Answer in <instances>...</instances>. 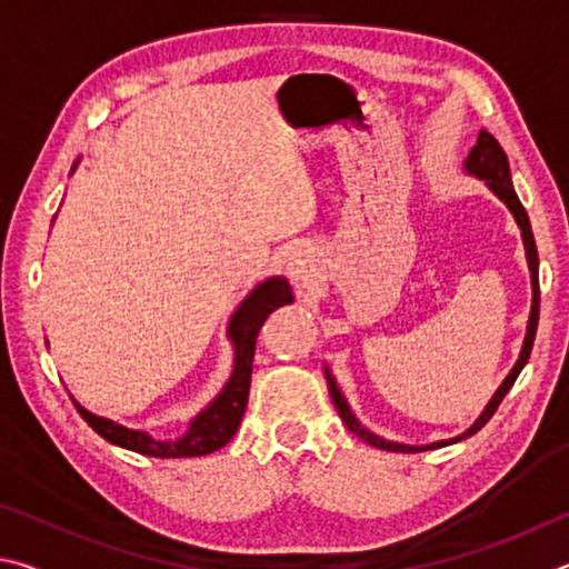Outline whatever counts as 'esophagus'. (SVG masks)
Returning a JSON list of instances; mask_svg holds the SVG:
<instances>
[{"label": "esophagus", "mask_w": 569, "mask_h": 569, "mask_svg": "<svg viewBox=\"0 0 569 569\" xmlns=\"http://www.w3.org/2000/svg\"><path fill=\"white\" fill-rule=\"evenodd\" d=\"M286 266H288V276H291L293 281L308 283V281H313L316 271H319V258L313 256V250L298 248L291 256H288Z\"/></svg>", "instance_id": "1"}]
</instances>
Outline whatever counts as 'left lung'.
Listing matches in <instances>:
<instances>
[{"label":"left lung","mask_w":569,"mask_h":569,"mask_svg":"<svg viewBox=\"0 0 569 569\" xmlns=\"http://www.w3.org/2000/svg\"><path fill=\"white\" fill-rule=\"evenodd\" d=\"M465 172H467V176L485 182V186L492 190L495 196L509 208V213H512L519 230H522L527 268H529V278H532V308H529V321H527V333H525V341H522V351H519V359L515 361L512 371H509L507 377H505V381L499 383V389L495 391V397L489 399L487 407L481 409L477 421L471 423L467 431H461L459 437L431 441V445H421V447L419 445H401V441L383 439L379 435H373L371 429H366L363 423L359 421V417H356V413L351 411L349 401H346L343 391L339 389V383H336L331 369H329V366H323V373H326V381H329V393H331V399H333L336 411H339V417L343 419L346 427H349V431H353L356 437L363 439L366 445H371V447L389 449V451H427V449H439V447L455 445V441H461V439H467L471 435H477V431L485 427L489 419H492V413L497 411L499 401H502L505 393L512 389V383L517 381L519 371L525 369V363L529 359V351H532L535 333H537V321H539V258H537V246H535V236H532V226H529L527 210L522 208V203H519L515 186H512V172H509V160L505 156L502 146H499V142L495 140V134H489L487 130H479L477 146L469 150V158L465 160Z\"/></svg>","instance_id":"left-lung-1"}]
</instances>
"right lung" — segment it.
Listing matches in <instances>:
<instances>
[{"label":"right lung","instance_id":"add662e5","mask_svg":"<svg viewBox=\"0 0 569 569\" xmlns=\"http://www.w3.org/2000/svg\"><path fill=\"white\" fill-rule=\"evenodd\" d=\"M80 166V158L74 160V168ZM70 172V176H72ZM286 303H293V291L283 276H271L266 281L258 283L230 316L226 336L230 346H233V369L230 377L223 383V389L218 391V397L208 403L206 409H200L196 417L190 419L186 435L178 439H160L152 437L148 429H132L124 423L100 417L84 409L80 401H74L80 417L98 431L102 439H108L110 445L138 451L146 457H160V459H180V457H203L210 451H218L226 447L240 427V419L246 413L248 391H250V371H253V353H256V339L261 326L266 323L276 308Z\"/></svg>","mask_w":569,"mask_h":569}]
</instances>
